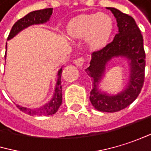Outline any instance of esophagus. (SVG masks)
Returning <instances> with one entry per match:
<instances>
[{"label": "esophagus", "instance_id": "1", "mask_svg": "<svg viewBox=\"0 0 151 151\" xmlns=\"http://www.w3.org/2000/svg\"><path fill=\"white\" fill-rule=\"evenodd\" d=\"M84 62H85V60H84L83 57H79V58L74 60V63L76 64L78 67H81L84 64Z\"/></svg>", "mask_w": 151, "mask_h": 151}]
</instances>
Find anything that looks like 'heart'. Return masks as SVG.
I'll return each mask as SVG.
<instances>
[{"label": "heart", "mask_w": 151, "mask_h": 151, "mask_svg": "<svg viewBox=\"0 0 151 151\" xmlns=\"http://www.w3.org/2000/svg\"><path fill=\"white\" fill-rule=\"evenodd\" d=\"M112 32V20L104 13L80 15L71 19L67 25L70 37L86 38L92 48H101L106 45Z\"/></svg>", "instance_id": "1"}]
</instances>
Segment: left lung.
<instances>
[{"label":"left lung","instance_id":"left-lung-1","mask_svg":"<svg viewBox=\"0 0 151 151\" xmlns=\"http://www.w3.org/2000/svg\"><path fill=\"white\" fill-rule=\"evenodd\" d=\"M107 9L114 15L119 32L111 43L91 55L90 65L86 71L93 80V89L89 96L92 105L100 111L115 112L130 105L142 90L144 81L145 52L143 37L134 19L116 8ZM119 57L125 58L129 63V81L122 91L110 94L103 91L99 85L105 76L108 63Z\"/></svg>","mask_w":151,"mask_h":151}]
</instances>
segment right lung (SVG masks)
<instances>
[{
	"label": "right lung",
	"instance_id": "right-lung-1",
	"mask_svg": "<svg viewBox=\"0 0 151 151\" xmlns=\"http://www.w3.org/2000/svg\"><path fill=\"white\" fill-rule=\"evenodd\" d=\"M53 9H40V10H35L28 13L26 16H24L23 18L17 20L12 26V29L9 32V35L8 37V40H11L14 38L17 33H19L21 31L24 29L33 25V24H42L49 21L50 17L52 15ZM7 48V45H6ZM7 54V53H6ZM5 54V57H6ZM62 68L61 67L57 72V81L55 83V90L52 98L50 101L46 103L40 107L38 108H26L23 107L20 105H17L23 112L31 115V116H48V115H53L55 114L60 105L62 104V100H63V93H62V85H61V74H62Z\"/></svg>",
	"mask_w": 151,
	"mask_h": 151
}]
</instances>
